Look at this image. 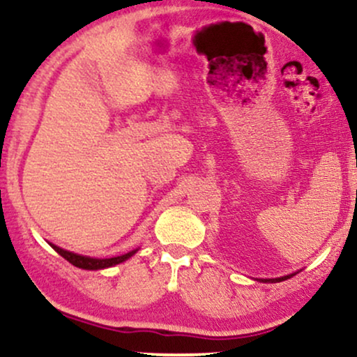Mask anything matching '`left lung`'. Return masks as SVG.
I'll use <instances>...</instances> for the list:
<instances>
[{
  "label": "left lung",
  "mask_w": 357,
  "mask_h": 357,
  "mask_svg": "<svg viewBox=\"0 0 357 357\" xmlns=\"http://www.w3.org/2000/svg\"><path fill=\"white\" fill-rule=\"evenodd\" d=\"M292 275H294V274L284 275V278H278V279H257V280H261V282H282V280L292 278Z\"/></svg>",
  "instance_id": "obj_1"
}]
</instances>
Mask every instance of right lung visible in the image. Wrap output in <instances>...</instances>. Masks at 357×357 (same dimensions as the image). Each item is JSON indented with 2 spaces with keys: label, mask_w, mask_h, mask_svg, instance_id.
<instances>
[{
  "label": "right lung",
  "mask_w": 357,
  "mask_h": 357,
  "mask_svg": "<svg viewBox=\"0 0 357 357\" xmlns=\"http://www.w3.org/2000/svg\"><path fill=\"white\" fill-rule=\"evenodd\" d=\"M50 245H52L53 249L56 250V252L60 254L63 259H66V261H68L70 264H73L75 267H79V269H86V271H98V269H107V267H113V266H116V264L125 262L127 259L132 257V255L138 250V249H135V250H132V252H128V254L119 255V257L93 259V257H86V255L73 254V252H70V250L61 249V247H58L54 244H50Z\"/></svg>",
  "instance_id": "add662e5"
}]
</instances>
